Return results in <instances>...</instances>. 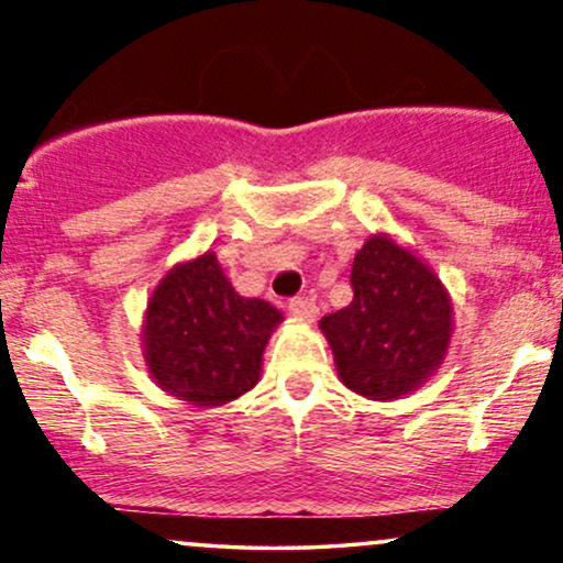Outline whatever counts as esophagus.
<instances>
[{"mask_svg": "<svg viewBox=\"0 0 563 563\" xmlns=\"http://www.w3.org/2000/svg\"><path fill=\"white\" fill-rule=\"evenodd\" d=\"M288 309L294 318H299L301 322H314L318 320V303H314L309 296H296V299L288 301Z\"/></svg>", "mask_w": 563, "mask_h": 563, "instance_id": "obj_1", "label": "esophagus"}]
</instances>
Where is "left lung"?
<instances>
[{
  "label": "left lung",
  "instance_id": "left-lung-1",
  "mask_svg": "<svg viewBox=\"0 0 563 563\" xmlns=\"http://www.w3.org/2000/svg\"><path fill=\"white\" fill-rule=\"evenodd\" d=\"M354 299L320 320L346 389L367 399H402L444 363L452 299L416 251L376 232L354 254Z\"/></svg>",
  "mask_w": 563,
  "mask_h": 563
}]
</instances>
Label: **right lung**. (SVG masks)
<instances>
[{
  "instance_id": "1",
  "label": "right lung",
  "mask_w": 563,
  "mask_h": 563,
  "mask_svg": "<svg viewBox=\"0 0 563 563\" xmlns=\"http://www.w3.org/2000/svg\"><path fill=\"white\" fill-rule=\"evenodd\" d=\"M280 309L232 288L214 251L174 264L147 299L142 357L158 389L222 407L254 389Z\"/></svg>"
}]
</instances>
